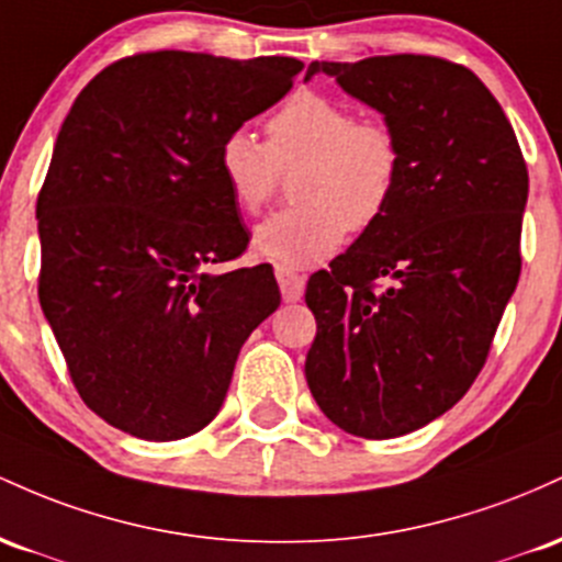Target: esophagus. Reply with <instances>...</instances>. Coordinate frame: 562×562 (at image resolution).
Returning a JSON list of instances; mask_svg holds the SVG:
<instances>
[{
	"label": "esophagus",
	"instance_id": "esophagus-1",
	"mask_svg": "<svg viewBox=\"0 0 562 562\" xmlns=\"http://www.w3.org/2000/svg\"><path fill=\"white\" fill-rule=\"evenodd\" d=\"M276 279H279L281 294L286 302H297L305 292V276H300L294 268H286V265H276Z\"/></svg>",
	"mask_w": 562,
	"mask_h": 562
}]
</instances>
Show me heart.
<instances>
[{
  "label": "heart",
  "mask_w": 562,
  "mask_h": 562,
  "mask_svg": "<svg viewBox=\"0 0 562 562\" xmlns=\"http://www.w3.org/2000/svg\"><path fill=\"white\" fill-rule=\"evenodd\" d=\"M268 140L233 130L217 150L220 175L238 210L257 214L273 199L279 169L302 161L294 210L270 214L255 231L265 260L302 268L331 257L350 231H366L393 201L403 169L401 140L387 124L358 122L324 92H294L265 122Z\"/></svg>",
  "instance_id": "heart-1"
}]
</instances>
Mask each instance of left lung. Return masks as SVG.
Here are the masks:
<instances>
[{
  "mask_svg": "<svg viewBox=\"0 0 562 562\" xmlns=\"http://www.w3.org/2000/svg\"><path fill=\"white\" fill-rule=\"evenodd\" d=\"M315 74L382 113L403 169L382 217L307 281L318 324L307 387L345 432L398 438L449 412L481 374L518 286L528 169L470 68L376 55L315 60L305 81Z\"/></svg>",
  "mask_w": 562,
  "mask_h": 562,
  "instance_id": "1",
  "label": "left lung"
}]
</instances>
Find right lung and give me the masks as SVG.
<instances>
[{"label":"right lung","instance_id":"obj_1","mask_svg":"<svg viewBox=\"0 0 562 562\" xmlns=\"http://www.w3.org/2000/svg\"><path fill=\"white\" fill-rule=\"evenodd\" d=\"M302 71L294 58L143 53L103 68L55 140L40 302L81 401L116 430L180 440L217 417L238 350L279 307L217 150Z\"/></svg>","mask_w":562,"mask_h":562}]
</instances>
